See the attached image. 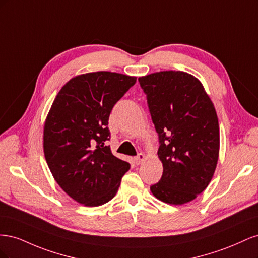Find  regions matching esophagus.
<instances>
[{
	"instance_id": "1",
	"label": "esophagus",
	"mask_w": 258,
	"mask_h": 258,
	"mask_svg": "<svg viewBox=\"0 0 258 258\" xmlns=\"http://www.w3.org/2000/svg\"><path fill=\"white\" fill-rule=\"evenodd\" d=\"M144 159H145V156H144V154L140 153V154H138V156H137V157L135 158V162L137 163V165H140V163H141Z\"/></svg>"
}]
</instances>
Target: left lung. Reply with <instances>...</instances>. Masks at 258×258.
<instances>
[{
	"mask_svg": "<svg viewBox=\"0 0 258 258\" xmlns=\"http://www.w3.org/2000/svg\"><path fill=\"white\" fill-rule=\"evenodd\" d=\"M158 134L163 172L151 186L169 205H184L212 179L220 152V127L212 101L202 84L181 71L139 77Z\"/></svg>",
	"mask_w": 258,
	"mask_h": 258,
	"instance_id": "obj_1",
	"label": "left lung"
}]
</instances>
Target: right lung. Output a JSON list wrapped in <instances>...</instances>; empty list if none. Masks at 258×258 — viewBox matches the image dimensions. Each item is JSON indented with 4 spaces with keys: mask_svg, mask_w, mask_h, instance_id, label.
Listing matches in <instances>:
<instances>
[{
    "mask_svg": "<svg viewBox=\"0 0 258 258\" xmlns=\"http://www.w3.org/2000/svg\"><path fill=\"white\" fill-rule=\"evenodd\" d=\"M137 82L115 72L70 80L54 99L44 126V154L50 172L70 197L86 207L102 206L118 190L129 162L115 157L108 117Z\"/></svg>",
    "mask_w": 258,
    "mask_h": 258,
    "instance_id": "obj_1",
    "label": "right lung"
}]
</instances>
